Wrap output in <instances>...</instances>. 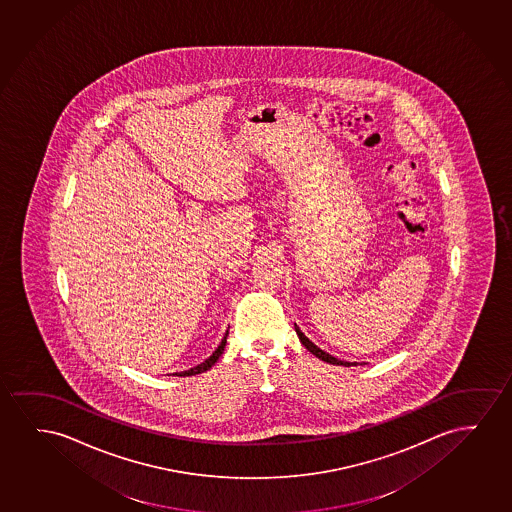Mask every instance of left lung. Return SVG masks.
<instances>
[{
	"instance_id": "8db88e82",
	"label": "left lung",
	"mask_w": 512,
	"mask_h": 512,
	"mask_svg": "<svg viewBox=\"0 0 512 512\" xmlns=\"http://www.w3.org/2000/svg\"><path fill=\"white\" fill-rule=\"evenodd\" d=\"M295 330L296 335H298V339H300V342H302L303 346H305V349L309 351V353L314 354L316 358H319V360L326 361V363H330V365H342V367H356L358 363L354 361V363H349V361H340L335 358V356H332V354L326 353V351H323V349H319V347L314 344V342H310L307 337H305V333H302V330L298 328L295 324Z\"/></svg>"
}]
</instances>
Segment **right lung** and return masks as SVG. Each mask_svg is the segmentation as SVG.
Returning <instances> with one entry per match:
<instances>
[{"label": "right lung", "instance_id": "right-lung-1", "mask_svg": "<svg viewBox=\"0 0 512 512\" xmlns=\"http://www.w3.org/2000/svg\"><path fill=\"white\" fill-rule=\"evenodd\" d=\"M226 337H228V332H226V335H224V339L221 340V344L217 346L216 351L212 353V356L210 358H207V360L203 361V363H200V365H196L195 368H189V370H186V372H177L175 375H179V377H189V375H196V374H202V372H207L209 368H212V365L216 363L217 360H219V356L223 354L224 346H226Z\"/></svg>", "mask_w": 512, "mask_h": 512}]
</instances>
